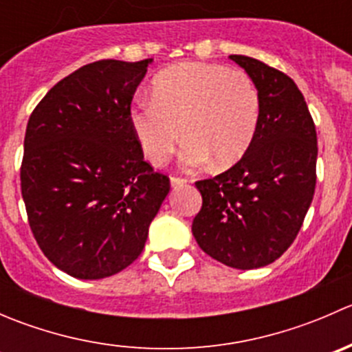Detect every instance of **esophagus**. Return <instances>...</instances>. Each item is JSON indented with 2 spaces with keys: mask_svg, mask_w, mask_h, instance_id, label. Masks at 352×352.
Returning <instances> with one entry per match:
<instances>
[{
  "mask_svg": "<svg viewBox=\"0 0 352 352\" xmlns=\"http://www.w3.org/2000/svg\"><path fill=\"white\" fill-rule=\"evenodd\" d=\"M187 182H189V180L182 179V177H172V179H170V186H172L173 189H177V187H184Z\"/></svg>",
  "mask_w": 352,
  "mask_h": 352,
  "instance_id": "obj_1",
  "label": "esophagus"
}]
</instances>
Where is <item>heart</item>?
Returning a JSON list of instances; mask_svg holds the SVG:
<instances>
[{"label":"heart","instance_id":"obj_1","mask_svg":"<svg viewBox=\"0 0 352 352\" xmlns=\"http://www.w3.org/2000/svg\"><path fill=\"white\" fill-rule=\"evenodd\" d=\"M258 122L261 95L252 78L242 69L206 63L166 67L151 83V98H140L129 109L131 131L148 162H168L184 134L180 162L190 170L212 160L223 168L239 163Z\"/></svg>","mask_w":352,"mask_h":352}]
</instances>
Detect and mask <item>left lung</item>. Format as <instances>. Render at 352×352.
Wrapping results in <instances>:
<instances>
[{
    "instance_id": "1",
    "label": "left lung",
    "mask_w": 352,
    "mask_h": 352,
    "mask_svg": "<svg viewBox=\"0 0 352 352\" xmlns=\"http://www.w3.org/2000/svg\"><path fill=\"white\" fill-rule=\"evenodd\" d=\"M261 95L250 150L214 179L199 180L202 208L192 223L199 247L233 269L281 257L300 232L317 182V131L289 76L247 56H230Z\"/></svg>"
}]
</instances>
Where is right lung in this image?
<instances>
[{
    "label": "right lung",
    "mask_w": 352,
    "mask_h": 352,
    "mask_svg": "<svg viewBox=\"0 0 352 352\" xmlns=\"http://www.w3.org/2000/svg\"><path fill=\"white\" fill-rule=\"evenodd\" d=\"M151 63L80 67L28 119L20 170L28 223L45 257L73 278L104 279L133 264L170 190L129 126Z\"/></svg>",
    "instance_id": "1"
}]
</instances>
